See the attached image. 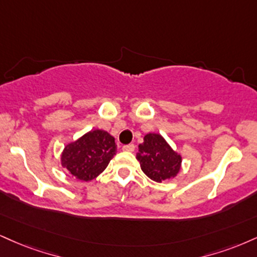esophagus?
<instances>
[{
    "mask_svg": "<svg viewBox=\"0 0 257 257\" xmlns=\"http://www.w3.org/2000/svg\"><path fill=\"white\" fill-rule=\"evenodd\" d=\"M123 151H125V152H133V151L135 150V145L134 144H129V145H124V146L122 147Z\"/></svg>",
    "mask_w": 257,
    "mask_h": 257,
    "instance_id": "1",
    "label": "esophagus"
}]
</instances>
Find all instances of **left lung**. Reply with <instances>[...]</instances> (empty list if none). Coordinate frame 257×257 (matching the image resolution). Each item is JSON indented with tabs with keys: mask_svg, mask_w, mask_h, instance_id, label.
I'll list each match as a JSON object with an SVG mask.
<instances>
[{
	"mask_svg": "<svg viewBox=\"0 0 257 257\" xmlns=\"http://www.w3.org/2000/svg\"><path fill=\"white\" fill-rule=\"evenodd\" d=\"M137 159L141 170L152 181L163 182L176 177L181 170L182 157L172 150L162 135L150 133L139 145Z\"/></svg>",
	"mask_w": 257,
	"mask_h": 257,
	"instance_id": "obj_1",
	"label": "left lung"
}]
</instances>
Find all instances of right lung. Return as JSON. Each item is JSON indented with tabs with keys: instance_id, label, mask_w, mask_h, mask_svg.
Listing matches in <instances>:
<instances>
[{
	"instance_id": "1",
	"label": "right lung",
	"mask_w": 257,
	"mask_h": 257,
	"mask_svg": "<svg viewBox=\"0 0 257 257\" xmlns=\"http://www.w3.org/2000/svg\"><path fill=\"white\" fill-rule=\"evenodd\" d=\"M115 138L95 129L64 147L61 164L80 181H92L106 169L117 152Z\"/></svg>"
}]
</instances>
